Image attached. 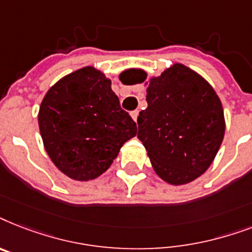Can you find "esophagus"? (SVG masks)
<instances>
[{
	"mask_svg": "<svg viewBox=\"0 0 252 252\" xmlns=\"http://www.w3.org/2000/svg\"><path fill=\"white\" fill-rule=\"evenodd\" d=\"M138 116H139V110H132L131 117H132V120L135 121V122H136V120H138Z\"/></svg>",
	"mask_w": 252,
	"mask_h": 252,
	"instance_id": "34e87169",
	"label": "esophagus"
}]
</instances>
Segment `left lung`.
<instances>
[{
  "instance_id": "obj_1",
  "label": "left lung",
  "mask_w": 252,
  "mask_h": 252,
  "mask_svg": "<svg viewBox=\"0 0 252 252\" xmlns=\"http://www.w3.org/2000/svg\"><path fill=\"white\" fill-rule=\"evenodd\" d=\"M131 83H143L144 71H132ZM147 109L138 117V138L158 176L185 185L212 164L225 134L224 110L204 78L176 63L147 88Z\"/></svg>"
}]
</instances>
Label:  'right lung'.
Segmentation results:
<instances>
[{
	"instance_id": "add662e5",
	"label": "right lung",
	"mask_w": 252,
	"mask_h": 252,
	"mask_svg": "<svg viewBox=\"0 0 252 252\" xmlns=\"http://www.w3.org/2000/svg\"><path fill=\"white\" fill-rule=\"evenodd\" d=\"M39 127L50 160L63 174L90 181L109 168L136 124L110 80L87 66L58 80L40 105Z\"/></svg>"
}]
</instances>
